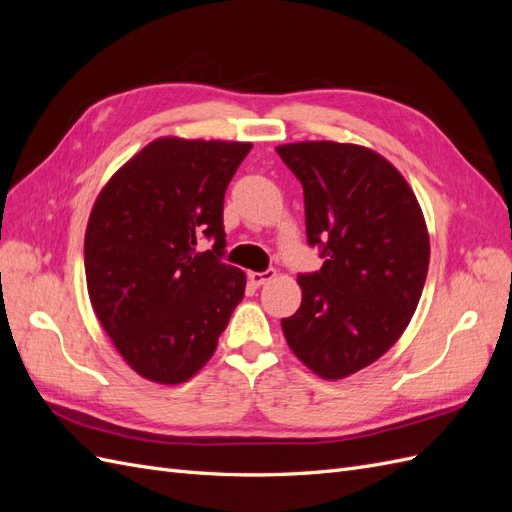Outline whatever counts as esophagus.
Here are the masks:
<instances>
[{
    "instance_id": "34e87169",
    "label": "esophagus",
    "mask_w": 512,
    "mask_h": 512,
    "mask_svg": "<svg viewBox=\"0 0 512 512\" xmlns=\"http://www.w3.org/2000/svg\"><path fill=\"white\" fill-rule=\"evenodd\" d=\"M275 277V269H267V271H250L247 273V280H250L254 286H262L271 282Z\"/></svg>"
}]
</instances>
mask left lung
Masks as SVG:
<instances>
[{
	"instance_id": "1",
	"label": "left lung",
	"mask_w": 512,
	"mask_h": 512,
	"mask_svg": "<svg viewBox=\"0 0 512 512\" xmlns=\"http://www.w3.org/2000/svg\"><path fill=\"white\" fill-rule=\"evenodd\" d=\"M303 185L307 243L324 265L301 273V307L282 318L290 350L324 380L346 378L406 331L429 267L423 211L376 151L331 141L275 149Z\"/></svg>"
}]
</instances>
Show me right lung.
I'll return each mask as SVG.
<instances>
[{"instance_id":"1","label":"right lung","mask_w":512,"mask_h":512,"mask_svg":"<svg viewBox=\"0 0 512 512\" xmlns=\"http://www.w3.org/2000/svg\"><path fill=\"white\" fill-rule=\"evenodd\" d=\"M250 143L158 138L104 185L85 232L94 312L147 380H190L218 348L245 292L222 262L224 194ZM207 238L211 251L195 245Z\"/></svg>"}]
</instances>
